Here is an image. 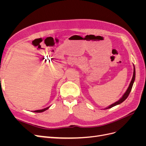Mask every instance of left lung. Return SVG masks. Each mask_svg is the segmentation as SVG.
<instances>
[{
  "label": "left lung",
  "instance_id": "1",
  "mask_svg": "<svg viewBox=\"0 0 146 146\" xmlns=\"http://www.w3.org/2000/svg\"><path fill=\"white\" fill-rule=\"evenodd\" d=\"M135 66H134L133 77H132L131 82H130V85H129V88H128V89H127V90L126 91V92H125V94L123 95V96L122 97V98H121L120 100H119L118 101L116 102L113 104L112 105L109 106L108 107H107V108H105V109H108V108H112V107H114V106H116V105H118V104H121L122 102H123L124 101V100L128 98V96H129V95L130 94V91H131V90L132 86H133V83H134V81H135Z\"/></svg>",
  "mask_w": 146,
  "mask_h": 146
}]
</instances>
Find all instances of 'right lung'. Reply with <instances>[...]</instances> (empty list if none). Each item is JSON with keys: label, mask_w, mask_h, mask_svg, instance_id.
Instances as JSON below:
<instances>
[{"label": "right lung", "mask_w": 146, "mask_h": 146, "mask_svg": "<svg viewBox=\"0 0 146 146\" xmlns=\"http://www.w3.org/2000/svg\"><path fill=\"white\" fill-rule=\"evenodd\" d=\"M48 108H49V107H47V108H44V109H42V110H35V111H34V112H35V113H41V112H43V111H46V110H47Z\"/></svg>", "instance_id": "add662e5"}]
</instances>
